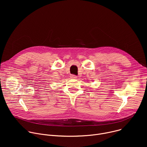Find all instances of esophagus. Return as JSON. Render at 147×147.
<instances>
[{
	"label": "esophagus",
	"mask_w": 147,
	"mask_h": 147,
	"mask_svg": "<svg viewBox=\"0 0 147 147\" xmlns=\"http://www.w3.org/2000/svg\"><path fill=\"white\" fill-rule=\"evenodd\" d=\"M77 76H75V75H71L70 76V78H73V79H76V78H77Z\"/></svg>",
	"instance_id": "esophagus-1"
}]
</instances>
